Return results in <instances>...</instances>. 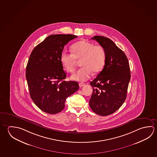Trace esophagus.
Returning a JSON list of instances; mask_svg holds the SVG:
<instances>
[{
  "mask_svg": "<svg viewBox=\"0 0 157 157\" xmlns=\"http://www.w3.org/2000/svg\"><path fill=\"white\" fill-rule=\"evenodd\" d=\"M84 85H85V84H84V83H82V82H80L79 84V86L80 88L83 86Z\"/></svg>",
  "mask_w": 157,
  "mask_h": 157,
  "instance_id": "obj_1",
  "label": "esophagus"
}]
</instances>
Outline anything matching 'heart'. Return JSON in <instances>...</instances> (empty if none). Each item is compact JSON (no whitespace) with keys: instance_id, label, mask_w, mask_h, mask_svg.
Returning <instances> with one entry per match:
<instances>
[{"instance_id":"b5f03b06","label":"heart","mask_w":157,"mask_h":157,"mask_svg":"<svg viewBox=\"0 0 157 157\" xmlns=\"http://www.w3.org/2000/svg\"><path fill=\"white\" fill-rule=\"evenodd\" d=\"M72 53L62 51L60 56L61 63L67 71L73 73L77 63V59L81 58L82 68L72 75L71 78L80 82H85L90 78L93 71L98 73L104 66L106 51L100 44L83 40L77 42L71 47Z\"/></svg>"}]
</instances>
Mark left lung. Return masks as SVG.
<instances>
[{
    "label": "left lung",
    "mask_w": 157,
    "mask_h": 157,
    "mask_svg": "<svg viewBox=\"0 0 157 157\" xmlns=\"http://www.w3.org/2000/svg\"><path fill=\"white\" fill-rule=\"evenodd\" d=\"M99 42L106 51L104 68L90 82L93 93L89 100L91 110L100 116L115 113L126 99L131 73L124 53L110 39L104 36L91 38Z\"/></svg>",
    "instance_id": "8db88e82"
}]
</instances>
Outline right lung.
<instances>
[{"label":"right lung","mask_w":157,"mask_h":157,"mask_svg":"<svg viewBox=\"0 0 157 157\" xmlns=\"http://www.w3.org/2000/svg\"><path fill=\"white\" fill-rule=\"evenodd\" d=\"M78 36L52 35L31 53L26 78L31 98L40 110L50 114L61 112L68 96L79 89L75 81L67 82L60 56L67 44Z\"/></svg>","instance_id":"right-lung-1"}]
</instances>
